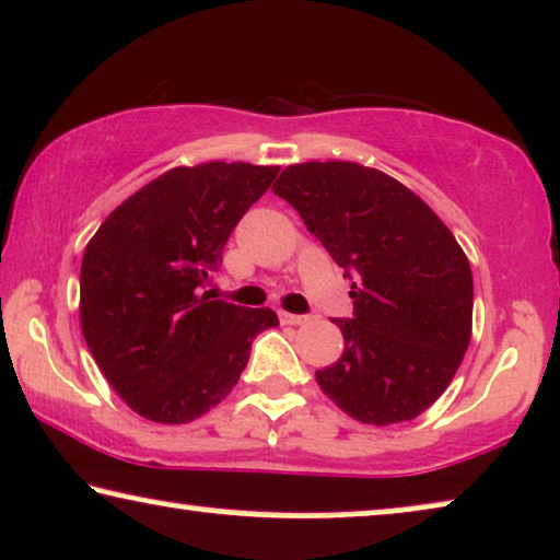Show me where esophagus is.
Returning <instances> with one entry per match:
<instances>
[{
	"instance_id": "esophagus-1",
	"label": "esophagus",
	"mask_w": 560,
	"mask_h": 560,
	"mask_svg": "<svg viewBox=\"0 0 560 560\" xmlns=\"http://www.w3.org/2000/svg\"><path fill=\"white\" fill-rule=\"evenodd\" d=\"M280 320H282V324H288V326H303V324H308V316H298V313L282 311Z\"/></svg>"
}]
</instances>
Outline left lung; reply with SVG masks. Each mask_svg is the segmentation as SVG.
<instances>
[{"label": "left lung", "mask_w": 560, "mask_h": 560, "mask_svg": "<svg viewBox=\"0 0 560 560\" xmlns=\"http://www.w3.org/2000/svg\"><path fill=\"white\" fill-rule=\"evenodd\" d=\"M351 282L343 354L316 382L359 423H408L454 380L471 341L474 280L464 249L423 198L349 160L288 165L272 186Z\"/></svg>", "instance_id": "8db88e82"}]
</instances>
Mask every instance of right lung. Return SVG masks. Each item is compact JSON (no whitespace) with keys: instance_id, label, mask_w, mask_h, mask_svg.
<instances>
[{"instance_id":"right-lung-1","label":"right lung","mask_w":560,"mask_h":560,"mask_svg":"<svg viewBox=\"0 0 560 560\" xmlns=\"http://www.w3.org/2000/svg\"><path fill=\"white\" fill-rule=\"evenodd\" d=\"M278 165L211 160L173 167L121 201L81 262V331L98 370L137 416L178 425L232 393L270 308L201 295L244 211Z\"/></svg>"}]
</instances>
